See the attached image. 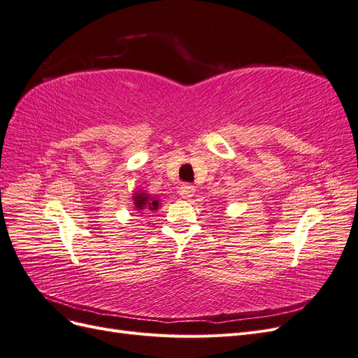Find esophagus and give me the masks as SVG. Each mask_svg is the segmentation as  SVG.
Masks as SVG:
<instances>
[{
	"label": "esophagus",
	"instance_id": "obj_1",
	"mask_svg": "<svg viewBox=\"0 0 358 358\" xmlns=\"http://www.w3.org/2000/svg\"><path fill=\"white\" fill-rule=\"evenodd\" d=\"M194 192H196V187L189 185V183H183L179 189V194L182 199H191L194 196Z\"/></svg>",
	"mask_w": 358,
	"mask_h": 358
}]
</instances>
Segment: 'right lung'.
<instances>
[{"label":"right lung","mask_w":358,"mask_h":358,"mask_svg":"<svg viewBox=\"0 0 358 358\" xmlns=\"http://www.w3.org/2000/svg\"><path fill=\"white\" fill-rule=\"evenodd\" d=\"M133 206L134 210L140 215H148L150 212H157L161 206V200L157 196H152L148 191L138 189L133 194Z\"/></svg>","instance_id":"obj_1"}]
</instances>
